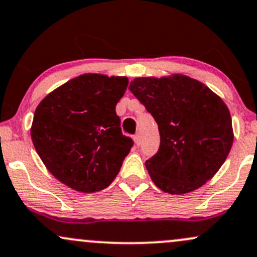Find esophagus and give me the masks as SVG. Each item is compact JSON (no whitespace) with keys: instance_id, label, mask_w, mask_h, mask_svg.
I'll return each mask as SVG.
<instances>
[{"instance_id":"34e87169","label":"esophagus","mask_w":257,"mask_h":257,"mask_svg":"<svg viewBox=\"0 0 257 257\" xmlns=\"http://www.w3.org/2000/svg\"><path fill=\"white\" fill-rule=\"evenodd\" d=\"M134 142H135V144H137L138 146L140 145V143H142V138H140V134L139 133H137L134 135Z\"/></svg>"}]
</instances>
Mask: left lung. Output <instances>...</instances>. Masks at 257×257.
<instances>
[{
  "instance_id": "obj_1",
  "label": "left lung",
  "mask_w": 257,
  "mask_h": 257,
  "mask_svg": "<svg viewBox=\"0 0 257 257\" xmlns=\"http://www.w3.org/2000/svg\"><path fill=\"white\" fill-rule=\"evenodd\" d=\"M129 90L159 125V151L146 160L165 193H190L223 165L233 144L228 107L205 84L185 75L137 78Z\"/></svg>"
}]
</instances>
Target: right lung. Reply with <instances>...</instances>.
Returning a JSON list of instances; mask_svg holds the SVG:
<instances>
[{
  "mask_svg": "<svg viewBox=\"0 0 257 257\" xmlns=\"http://www.w3.org/2000/svg\"><path fill=\"white\" fill-rule=\"evenodd\" d=\"M126 86L125 77L83 74L53 90L36 107L33 144L63 184L96 193L117 177L134 144L122 134L115 113Z\"/></svg>",
  "mask_w": 257,
  "mask_h": 257,
  "instance_id": "right-lung-1",
  "label": "right lung"
}]
</instances>
